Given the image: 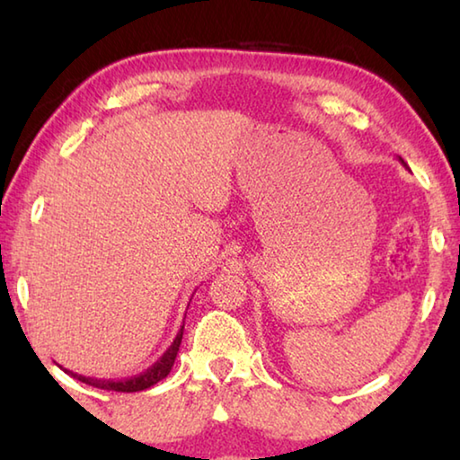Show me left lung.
<instances>
[{
	"label": "left lung",
	"instance_id": "1",
	"mask_svg": "<svg viewBox=\"0 0 460 460\" xmlns=\"http://www.w3.org/2000/svg\"><path fill=\"white\" fill-rule=\"evenodd\" d=\"M400 160H402V158H400ZM402 164H403V160H402Z\"/></svg>",
	"mask_w": 460,
	"mask_h": 460
}]
</instances>
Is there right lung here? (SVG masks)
<instances>
[{
  "label": "right lung",
  "instance_id": "right-lung-1",
  "mask_svg": "<svg viewBox=\"0 0 460 460\" xmlns=\"http://www.w3.org/2000/svg\"><path fill=\"white\" fill-rule=\"evenodd\" d=\"M182 331H184V324H182L181 332L176 334V339H174L172 345L166 349V353L162 355L160 359L152 365V367H147L146 371L139 373V376L121 379V381H109V379L84 377V376H79V373H73V371H68V369H65V373H68V376L75 377V379L83 381V384L93 385V387H99V389H107V392H128V394H131V392H144V389L152 387V385L158 384V381L164 379L168 373H170V369H172L174 359H176V355H178V347H181V342H182Z\"/></svg>",
  "mask_w": 460,
  "mask_h": 460
}]
</instances>
